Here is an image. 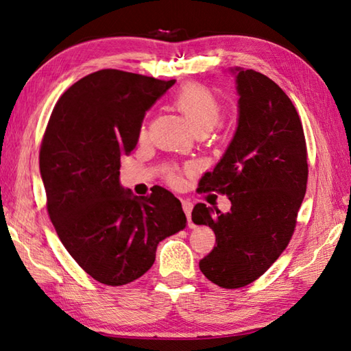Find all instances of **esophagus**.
Masks as SVG:
<instances>
[{"label": "esophagus", "instance_id": "34e87169", "mask_svg": "<svg viewBox=\"0 0 351 351\" xmlns=\"http://www.w3.org/2000/svg\"><path fill=\"white\" fill-rule=\"evenodd\" d=\"M182 210L185 213V215H187V219L190 221L191 219V210H193V204L189 202V200H182Z\"/></svg>", "mask_w": 351, "mask_h": 351}]
</instances>
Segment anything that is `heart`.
<instances>
[{"label":"heart","mask_w":351,"mask_h":351,"mask_svg":"<svg viewBox=\"0 0 351 351\" xmlns=\"http://www.w3.org/2000/svg\"><path fill=\"white\" fill-rule=\"evenodd\" d=\"M175 107L181 111L184 117L195 132L200 131H211L221 119V104L217 96L210 88L190 83L180 88V92L175 95L173 99ZM140 138L146 137L145 126L140 128ZM167 181L171 184L178 182V173L175 169L166 170Z\"/></svg>","instance_id":"heart-1"}]
</instances>
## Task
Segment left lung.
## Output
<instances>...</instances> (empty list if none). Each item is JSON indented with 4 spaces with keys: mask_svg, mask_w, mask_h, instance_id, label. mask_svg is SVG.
<instances>
[{
    "mask_svg": "<svg viewBox=\"0 0 351 351\" xmlns=\"http://www.w3.org/2000/svg\"><path fill=\"white\" fill-rule=\"evenodd\" d=\"M237 71L240 95L237 132L202 191L230 200V211L197 204L191 220L208 225L215 245L200 271L215 285H249L271 267L294 234L308 184V149L299 113L273 80L253 69Z\"/></svg>",
    "mask_w": 351,
    "mask_h": 351,
    "instance_id": "left-lung-1",
    "label": "left lung"
}]
</instances>
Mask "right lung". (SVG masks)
<instances>
[{"label": "right lung", "mask_w": 351, "mask_h": 351, "mask_svg": "<svg viewBox=\"0 0 351 351\" xmlns=\"http://www.w3.org/2000/svg\"><path fill=\"white\" fill-rule=\"evenodd\" d=\"M173 83L93 72L58 98L45 130L39 166L49 219L69 255L104 285L143 276L158 243L187 223L166 189L137 197L119 182L121 158L136 147L146 111Z\"/></svg>", "instance_id": "right-lung-1"}]
</instances>
